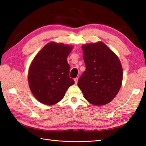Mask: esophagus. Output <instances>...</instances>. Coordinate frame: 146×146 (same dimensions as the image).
<instances>
[{"label":"esophagus","mask_w":146,"mask_h":146,"mask_svg":"<svg viewBox=\"0 0 146 146\" xmlns=\"http://www.w3.org/2000/svg\"><path fill=\"white\" fill-rule=\"evenodd\" d=\"M78 78H75V79H74V80H75V84H77V82H78Z\"/></svg>","instance_id":"esophagus-1"}]
</instances>
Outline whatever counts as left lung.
<instances>
[{
  "label": "left lung",
  "instance_id": "8db88e82",
  "mask_svg": "<svg viewBox=\"0 0 146 146\" xmlns=\"http://www.w3.org/2000/svg\"><path fill=\"white\" fill-rule=\"evenodd\" d=\"M82 48L86 71L78 79V88L91 104H107L122 86L123 70L119 58L100 41L84 44Z\"/></svg>",
  "mask_w": 146,
  "mask_h": 146
}]
</instances>
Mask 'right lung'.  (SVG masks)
<instances>
[{
	"mask_svg": "<svg viewBox=\"0 0 146 146\" xmlns=\"http://www.w3.org/2000/svg\"><path fill=\"white\" fill-rule=\"evenodd\" d=\"M71 45L51 42L36 54L28 70L29 89L38 102L52 106L62 99L66 91L75 84L70 77L67 58Z\"/></svg>",
	"mask_w": 146,
	"mask_h": 146,
	"instance_id": "add662e5",
	"label": "right lung"
}]
</instances>
